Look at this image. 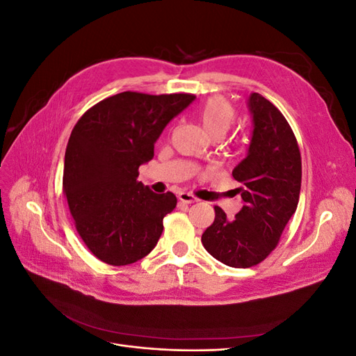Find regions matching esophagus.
Returning <instances> with one entry per match:
<instances>
[{
  "mask_svg": "<svg viewBox=\"0 0 356 356\" xmlns=\"http://www.w3.org/2000/svg\"><path fill=\"white\" fill-rule=\"evenodd\" d=\"M178 199H179V202H182V203H186V204H188V203H195V202H197V199L193 196V195H190V193H186V191H182V193H179L178 195Z\"/></svg>",
  "mask_w": 356,
  "mask_h": 356,
  "instance_id": "1",
  "label": "esophagus"
}]
</instances>
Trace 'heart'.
Returning <instances> with one entry per match:
<instances>
[{"label":"heart","mask_w":356,"mask_h":356,"mask_svg":"<svg viewBox=\"0 0 356 356\" xmlns=\"http://www.w3.org/2000/svg\"><path fill=\"white\" fill-rule=\"evenodd\" d=\"M196 117L211 138H221L234 123L236 111L222 96H212L199 106Z\"/></svg>","instance_id":"b5f03b06"}]
</instances>
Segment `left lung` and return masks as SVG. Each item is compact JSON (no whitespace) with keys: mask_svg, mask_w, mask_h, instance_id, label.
<instances>
[{"mask_svg":"<svg viewBox=\"0 0 356 356\" xmlns=\"http://www.w3.org/2000/svg\"><path fill=\"white\" fill-rule=\"evenodd\" d=\"M248 106L252 139L248 156L233 169L243 207L233 220L215 207V220L202 234L204 250L238 268L261 263L275 250L297 209L301 187L300 148L286 118L260 93H251Z\"/></svg>","mask_w":356,"mask_h":356,"instance_id":"8db88e82","label":"left lung"}]
</instances>
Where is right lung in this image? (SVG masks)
Instances as JSON below:
<instances>
[{
  "label": "right lung",
  "mask_w": 356,
  "mask_h": 356,
  "mask_svg": "<svg viewBox=\"0 0 356 356\" xmlns=\"http://www.w3.org/2000/svg\"><path fill=\"white\" fill-rule=\"evenodd\" d=\"M190 93L122 92L86 111L74 126L63 165V195L80 238L111 266L153 251L174 193L156 195L136 178L154 157L166 124L195 101Z\"/></svg>",
  "instance_id": "1"
}]
</instances>
